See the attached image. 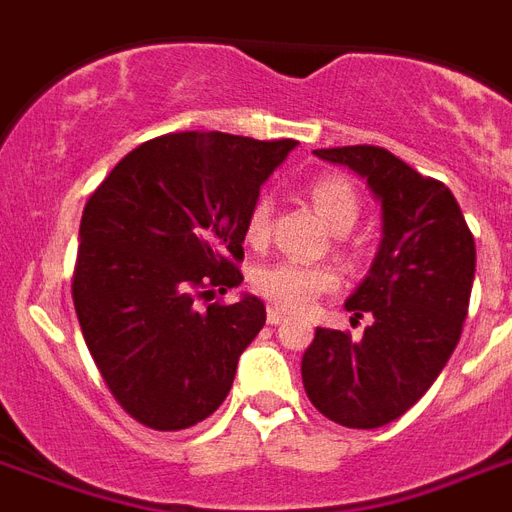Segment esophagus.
<instances>
[{"label": "esophagus", "mask_w": 512, "mask_h": 512, "mask_svg": "<svg viewBox=\"0 0 512 512\" xmlns=\"http://www.w3.org/2000/svg\"><path fill=\"white\" fill-rule=\"evenodd\" d=\"M287 319H289L287 313L281 311V308H276V305H271V308H268V324H273V327H276V324H284Z\"/></svg>", "instance_id": "obj_1"}]
</instances>
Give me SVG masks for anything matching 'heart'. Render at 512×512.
I'll return each mask as SVG.
<instances>
[{
    "instance_id": "obj_1",
    "label": "heart",
    "mask_w": 512,
    "mask_h": 512,
    "mask_svg": "<svg viewBox=\"0 0 512 512\" xmlns=\"http://www.w3.org/2000/svg\"><path fill=\"white\" fill-rule=\"evenodd\" d=\"M313 199V207L327 220L332 231H350L361 212L356 188L337 175L316 177L308 188ZM273 220V199L260 196L252 204L247 215V239L255 247H263L271 236ZM340 284V273L335 265L327 263H300V260H281V263L265 265L255 273V287L263 297H268L273 305H279L289 313L308 311L324 292L335 289Z\"/></svg>"
}]
</instances>
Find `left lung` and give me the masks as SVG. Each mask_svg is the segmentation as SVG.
<instances>
[{
	"instance_id": "obj_1",
	"label": "left lung",
	"mask_w": 512,
	"mask_h": 512,
	"mask_svg": "<svg viewBox=\"0 0 512 512\" xmlns=\"http://www.w3.org/2000/svg\"><path fill=\"white\" fill-rule=\"evenodd\" d=\"M324 162L364 177L382 209V239L366 279L345 300L372 316L361 340L316 329L303 356L311 404L345 428H382L436 382L462 335L476 276V241L452 191L385 148H319Z\"/></svg>"
}]
</instances>
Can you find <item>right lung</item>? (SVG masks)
Returning a JSON list of instances; mask_svg holds the SVG:
<instances>
[{
	"label": "right lung",
	"instance_id": "right-lung-1",
	"mask_svg": "<svg viewBox=\"0 0 512 512\" xmlns=\"http://www.w3.org/2000/svg\"><path fill=\"white\" fill-rule=\"evenodd\" d=\"M297 140L172 132L138 146L87 201L74 308L108 390L154 430L207 420L265 324L255 295L209 303L244 276L247 215Z\"/></svg>",
	"mask_w": 512,
	"mask_h": 512
}]
</instances>
